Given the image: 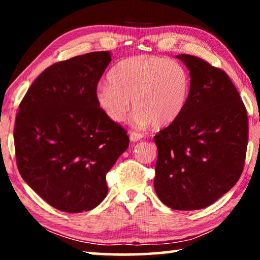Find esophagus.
Wrapping results in <instances>:
<instances>
[{
  "instance_id": "34e87169",
  "label": "esophagus",
  "mask_w": 260,
  "mask_h": 260,
  "mask_svg": "<svg viewBox=\"0 0 260 260\" xmlns=\"http://www.w3.org/2000/svg\"><path fill=\"white\" fill-rule=\"evenodd\" d=\"M129 139L132 142H138L141 139H143V134L138 133V132H132L129 134Z\"/></svg>"
}]
</instances>
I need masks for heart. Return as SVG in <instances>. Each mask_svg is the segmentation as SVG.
<instances>
[{
	"mask_svg": "<svg viewBox=\"0 0 260 260\" xmlns=\"http://www.w3.org/2000/svg\"><path fill=\"white\" fill-rule=\"evenodd\" d=\"M108 83L100 85L95 100L110 120L122 122L133 100L134 121L172 124L183 112L190 90V78L181 64L164 57L139 55L122 59L109 72Z\"/></svg>",
	"mask_w": 260,
	"mask_h": 260,
	"instance_id": "1",
	"label": "heart"
}]
</instances>
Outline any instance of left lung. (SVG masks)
Wrapping results in <instances>:
<instances>
[{
    "label": "left lung",
    "mask_w": 260,
    "mask_h": 260,
    "mask_svg": "<svg viewBox=\"0 0 260 260\" xmlns=\"http://www.w3.org/2000/svg\"><path fill=\"white\" fill-rule=\"evenodd\" d=\"M190 71L183 112L159 131L155 190L166 206L199 210L235 186L244 167L248 114L239 91L221 69L181 54Z\"/></svg>",
    "instance_id": "1"
}]
</instances>
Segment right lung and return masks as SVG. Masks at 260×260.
Segmentation results:
<instances>
[{
	"label": "right lung",
	"mask_w": 260,
	"mask_h": 260,
	"mask_svg": "<svg viewBox=\"0 0 260 260\" xmlns=\"http://www.w3.org/2000/svg\"><path fill=\"white\" fill-rule=\"evenodd\" d=\"M109 51L61 60L35 79L19 104L14 140L18 171L55 209L89 211L108 193L107 173L129 144L101 111L95 93Z\"/></svg>",
	"instance_id": "right-lung-1"
}]
</instances>
